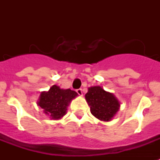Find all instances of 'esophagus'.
<instances>
[{
    "label": "esophagus",
    "mask_w": 160,
    "mask_h": 160,
    "mask_svg": "<svg viewBox=\"0 0 160 160\" xmlns=\"http://www.w3.org/2000/svg\"><path fill=\"white\" fill-rule=\"evenodd\" d=\"M76 92H77L78 95H80V96H82V95H83L82 89H78V90H76Z\"/></svg>",
    "instance_id": "1"
}]
</instances>
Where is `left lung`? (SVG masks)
Listing matches in <instances>:
<instances>
[{
	"mask_svg": "<svg viewBox=\"0 0 160 160\" xmlns=\"http://www.w3.org/2000/svg\"><path fill=\"white\" fill-rule=\"evenodd\" d=\"M91 114L101 121H110L120 108V102L113 93L101 86H92L85 95Z\"/></svg>",
	"mask_w": 160,
	"mask_h": 160,
	"instance_id": "left-lung-1",
	"label": "left lung"
}]
</instances>
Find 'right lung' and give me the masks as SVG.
<instances>
[{"label": "right lung", "mask_w": 160, "mask_h": 160, "mask_svg": "<svg viewBox=\"0 0 160 160\" xmlns=\"http://www.w3.org/2000/svg\"><path fill=\"white\" fill-rule=\"evenodd\" d=\"M78 94L70 89H61L56 85H52L48 91H42L40 95L37 105L43 109V112L51 119H61L67 113L70 102Z\"/></svg>", "instance_id": "1"}]
</instances>
